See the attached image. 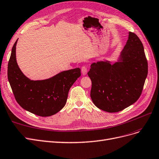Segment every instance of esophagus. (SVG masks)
<instances>
[{
	"instance_id": "obj_1",
	"label": "esophagus",
	"mask_w": 159,
	"mask_h": 159,
	"mask_svg": "<svg viewBox=\"0 0 159 159\" xmlns=\"http://www.w3.org/2000/svg\"><path fill=\"white\" fill-rule=\"evenodd\" d=\"M81 71H82V73H83V75H86V73H87V68H86V66H83V67L81 68Z\"/></svg>"
}]
</instances>
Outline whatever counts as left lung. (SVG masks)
<instances>
[{
	"label": "left lung",
	"instance_id": "left-lung-1",
	"mask_svg": "<svg viewBox=\"0 0 159 159\" xmlns=\"http://www.w3.org/2000/svg\"><path fill=\"white\" fill-rule=\"evenodd\" d=\"M148 73L144 48L137 35L129 32L117 62L102 61L90 65V97L94 105L107 112H117L139 98Z\"/></svg>",
	"mask_w": 159,
	"mask_h": 159
}]
</instances>
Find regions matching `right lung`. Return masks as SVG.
<instances>
[{
    "label": "right lung",
    "instance_id": "obj_1",
    "mask_svg": "<svg viewBox=\"0 0 159 159\" xmlns=\"http://www.w3.org/2000/svg\"><path fill=\"white\" fill-rule=\"evenodd\" d=\"M14 43L8 64V79L15 99L22 108L42 117L55 114L65 106L70 87L80 76V69L65 70L53 77L32 80L26 77L16 62Z\"/></svg>",
    "mask_w": 159,
    "mask_h": 159
}]
</instances>
